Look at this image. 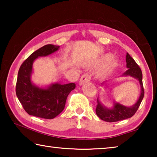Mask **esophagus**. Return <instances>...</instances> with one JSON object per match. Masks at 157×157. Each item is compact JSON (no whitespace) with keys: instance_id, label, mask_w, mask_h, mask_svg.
<instances>
[{"instance_id":"1","label":"esophagus","mask_w":157,"mask_h":157,"mask_svg":"<svg viewBox=\"0 0 157 157\" xmlns=\"http://www.w3.org/2000/svg\"><path fill=\"white\" fill-rule=\"evenodd\" d=\"M91 78V75H90L89 73H85L81 77L79 84L82 85V84H83L84 83H86V82H88L89 81H90Z\"/></svg>"}]
</instances>
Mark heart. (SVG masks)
<instances>
[{
    "mask_svg": "<svg viewBox=\"0 0 157 157\" xmlns=\"http://www.w3.org/2000/svg\"><path fill=\"white\" fill-rule=\"evenodd\" d=\"M112 58H113L112 55H106V56L105 57L104 61H105V62H109V61H111V59H112ZM116 65H117V62H116V61H114V62H113L112 63H111V65L109 66V68L107 69V70L105 71V72H104V73H106L108 71H109L110 69H111V68H113V67H115Z\"/></svg>",
    "mask_w": 157,
    "mask_h": 157,
    "instance_id": "b5f03b06",
    "label": "heart"
}]
</instances>
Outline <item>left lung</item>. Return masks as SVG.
<instances>
[{
    "mask_svg": "<svg viewBox=\"0 0 157 157\" xmlns=\"http://www.w3.org/2000/svg\"><path fill=\"white\" fill-rule=\"evenodd\" d=\"M126 62L127 67L128 68V69L123 74V75H130L139 79L140 86H141V94H140L137 102L132 107H127L118 104V103H116L113 109H109L103 107L98 99L95 113L100 119H102V121L109 122V123L120 121L131 118L136 113L140 103L142 102L143 98L144 97V88H143V75L141 69L135 62L134 59L127 52L126 55Z\"/></svg>",
    "mask_w": 157,
    "mask_h": 157,
    "instance_id": "1",
    "label": "left lung"
}]
</instances>
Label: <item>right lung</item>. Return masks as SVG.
Here are the masks:
<instances>
[{"label":"right lung","instance_id":"1","mask_svg":"<svg viewBox=\"0 0 157 157\" xmlns=\"http://www.w3.org/2000/svg\"><path fill=\"white\" fill-rule=\"evenodd\" d=\"M59 46L48 44L34 51L18 70L16 94L23 109L29 115L45 119H52L64 109L68 94L75 88V83L55 84L44 89L32 84L30 75L33 63L38 57L47 56L59 49Z\"/></svg>","mask_w":157,"mask_h":157}]
</instances>
